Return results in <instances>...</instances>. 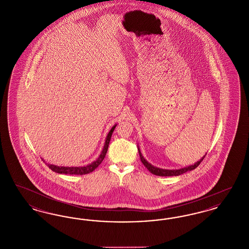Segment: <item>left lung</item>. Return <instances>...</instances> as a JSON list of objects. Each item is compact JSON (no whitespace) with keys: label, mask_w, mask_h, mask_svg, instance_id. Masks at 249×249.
I'll list each match as a JSON object with an SVG mask.
<instances>
[{"label":"left lung","mask_w":249,"mask_h":249,"mask_svg":"<svg viewBox=\"0 0 249 249\" xmlns=\"http://www.w3.org/2000/svg\"><path fill=\"white\" fill-rule=\"evenodd\" d=\"M139 155H140V159H141V161L142 162V164L145 166L147 168V170L153 174L155 176H159V177H177V176H180L188 171H191V170H194L195 168H197L198 166L200 165L202 160L204 159V157L206 156H203V158H201V160L199 161H197L194 165L189 166V167H185V168H182V169H179V170H164V169H160V168H157L154 167L153 165H151L150 163H148L142 157L140 150H139Z\"/></svg>","instance_id":"obj_1"}]
</instances>
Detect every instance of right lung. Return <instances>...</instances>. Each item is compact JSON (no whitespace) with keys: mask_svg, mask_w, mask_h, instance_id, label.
I'll list each match as a JSON object with an SVG mask.
<instances>
[{"mask_svg":"<svg viewBox=\"0 0 249 249\" xmlns=\"http://www.w3.org/2000/svg\"><path fill=\"white\" fill-rule=\"evenodd\" d=\"M116 126H117V125H115V126L111 129V130L109 131V133L107 134V140H106V142H105L104 149H103L102 153L100 155V157H99L95 161H93L92 163H90V164H89L88 166H84V167H63V166L61 167V166L52 165V164H48V163H46V164H48V167H49L52 171H54V172H56V173H58V174L80 175V176H82V175H87V174L91 173V172L94 171L95 169H96L98 166L100 165V164L102 163V161L104 160V159H105V157H106V155H107V149H108L109 142H110V140H111L112 133H113V131L115 130ZM44 161H45V160H44Z\"/></svg>","mask_w":249,"mask_h":249,"instance_id":"obj_1","label":"right lung"}]
</instances>
